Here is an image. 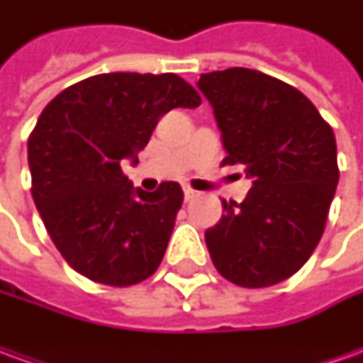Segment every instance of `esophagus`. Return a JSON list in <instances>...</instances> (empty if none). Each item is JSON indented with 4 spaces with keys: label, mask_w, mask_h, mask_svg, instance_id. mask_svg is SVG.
<instances>
[{
    "label": "esophagus",
    "mask_w": 363,
    "mask_h": 363,
    "mask_svg": "<svg viewBox=\"0 0 363 363\" xmlns=\"http://www.w3.org/2000/svg\"><path fill=\"white\" fill-rule=\"evenodd\" d=\"M182 190H184V198H186V200H192V198L196 196V190L192 189L190 184H184V186H182Z\"/></svg>",
    "instance_id": "34e87169"
}]
</instances>
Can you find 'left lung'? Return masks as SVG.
<instances>
[{"instance_id": "1", "label": "left lung", "mask_w": 363, "mask_h": 363, "mask_svg": "<svg viewBox=\"0 0 363 363\" xmlns=\"http://www.w3.org/2000/svg\"><path fill=\"white\" fill-rule=\"evenodd\" d=\"M228 157L252 189L241 204L223 200L206 231L213 267L241 288H268L303 267L319 245L338 184L335 132L288 83L247 67L204 74Z\"/></svg>"}]
</instances>
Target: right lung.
<instances>
[{"mask_svg": "<svg viewBox=\"0 0 363 363\" xmlns=\"http://www.w3.org/2000/svg\"><path fill=\"white\" fill-rule=\"evenodd\" d=\"M200 103L177 74L116 72L74 83L46 104L28 135L30 192L75 272L126 288L157 270L184 194L173 181L134 189L120 163H135L165 112Z\"/></svg>", "mask_w": 363, "mask_h": 363, "instance_id": "right-lung-1", "label": "right lung"}]
</instances>
